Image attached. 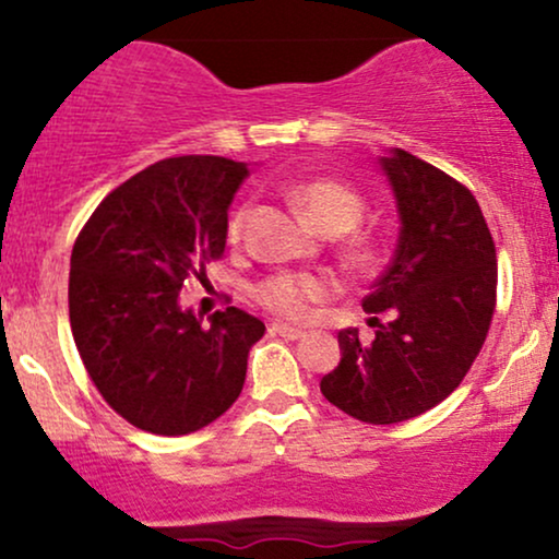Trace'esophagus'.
<instances>
[{
  "mask_svg": "<svg viewBox=\"0 0 559 559\" xmlns=\"http://www.w3.org/2000/svg\"><path fill=\"white\" fill-rule=\"evenodd\" d=\"M271 329H273L275 333H278V336L292 338V342H297V338L305 336V331H301V329H294V325H286V323H273Z\"/></svg>",
  "mask_w": 559,
  "mask_h": 559,
  "instance_id": "esophagus-1",
  "label": "esophagus"
}]
</instances>
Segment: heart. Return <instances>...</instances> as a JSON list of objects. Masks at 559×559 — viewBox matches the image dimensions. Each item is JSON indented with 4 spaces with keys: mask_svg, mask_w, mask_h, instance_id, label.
Instances as JSON below:
<instances>
[{
    "mask_svg": "<svg viewBox=\"0 0 559 559\" xmlns=\"http://www.w3.org/2000/svg\"><path fill=\"white\" fill-rule=\"evenodd\" d=\"M294 199L305 207L310 221L316 223L325 234H346L360 223L362 217V199L349 189V186L318 178V181L299 183L294 189ZM249 207L241 204L228 221V239L236 241L241 236L243 223H247ZM333 288L329 275L307 273V271H281L267 275L254 288V297L262 307L273 310L275 316H284L292 320L307 318L310 307L316 305Z\"/></svg>",
    "mask_w": 559,
    "mask_h": 559,
    "instance_id": "1",
    "label": "heart"
}]
</instances>
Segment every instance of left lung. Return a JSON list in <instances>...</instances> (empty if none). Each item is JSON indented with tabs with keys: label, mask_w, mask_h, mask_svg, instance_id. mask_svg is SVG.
Instances as JSON below:
<instances>
[{
	"label": "left lung",
	"mask_w": 559,
	"mask_h": 559,
	"mask_svg": "<svg viewBox=\"0 0 559 559\" xmlns=\"http://www.w3.org/2000/svg\"><path fill=\"white\" fill-rule=\"evenodd\" d=\"M400 217L394 258L365 312H394L376 338L338 331L342 360L320 391L352 418L389 426L418 418L460 386L489 333L497 252L476 197L404 150L378 157ZM378 320V318H373Z\"/></svg>",
	"instance_id": "obj_1"
}]
</instances>
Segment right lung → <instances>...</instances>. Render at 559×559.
Returning <instances> with one entry per match:
<instances>
[{"instance_id": "1", "label": "right lung", "mask_w": 559, "mask_h": 559, "mask_svg": "<svg viewBox=\"0 0 559 559\" xmlns=\"http://www.w3.org/2000/svg\"><path fill=\"white\" fill-rule=\"evenodd\" d=\"M247 163L170 157L105 197L70 254V329L94 386L131 426L183 436L239 400L265 323L226 307L204 323L181 307L228 239V207Z\"/></svg>"}]
</instances>
